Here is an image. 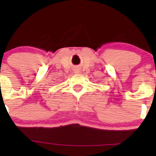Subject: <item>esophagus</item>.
I'll use <instances>...</instances> for the list:
<instances>
[{"instance_id":"1","label":"esophagus","mask_w":156,"mask_h":156,"mask_svg":"<svg viewBox=\"0 0 156 156\" xmlns=\"http://www.w3.org/2000/svg\"><path fill=\"white\" fill-rule=\"evenodd\" d=\"M75 73H77V74H78V73H80V71L79 70H78V69H76V71H75Z\"/></svg>"}]
</instances>
